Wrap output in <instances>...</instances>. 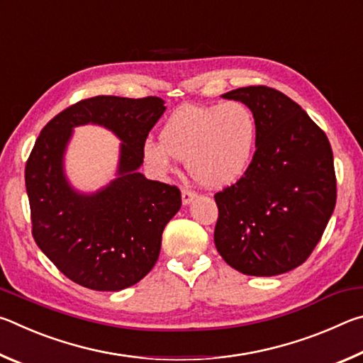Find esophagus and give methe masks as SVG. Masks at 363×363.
I'll list each match as a JSON object with an SVG mask.
<instances>
[{
  "mask_svg": "<svg viewBox=\"0 0 363 363\" xmlns=\"http://www.w3.org/2000/svg\"><path fill=\"white\" fill-rule=\"evenodd\" d=\"M195 192L194 190H190V189H182V203L184 205H189L190 201H192L194 199H195Z\"/></svg>",
  "mask_w": 363,
  "mask_h": 363,
  "instance_id": "esophagus-1",
  "label": "esophagus"
}]
</instances>
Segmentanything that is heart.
I'll list each match as a JSON object with an SVG mask.
<instances>
[{"mask_svg": "<svg viewBox=\"0 0 363 363\" xmlns=\"http://www.w3.org/2000/svg\"><path fill=\"white\" fill-rule=\"evenodd\" d=\"M256 134L255 115L242 102L186 106L164 123L160 143L144 144V158L160 173L173 169V158L182 160L201 186L223 187L247 171Z\"/></svg>", "mask_w": 363, "mask_h": 363, "instance_id": "heart-1", "label": "heart"}]
</instances>
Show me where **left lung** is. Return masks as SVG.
Segmentation results:
<instances>
[{"mask_svg":"<svg viewBox=\"0 0 363 363\" xmlns=\"http://www.w3.org/2000/svg\"><path fill=\"white\" fill-rule=\"evenodd\" d=\"M223 97L250 107L257 134L243 176L214 194V243L238 272L285 274L311 256L333 214V150L323 130L277 89L247 86Z\"/></svg>","mask_w":363,"mask_h":363,"instance_id":"left-lung-1","label":"left lung"}]
</instances>
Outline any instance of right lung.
I'll return each instance as SVG.
<instances>
[{"mask_svg":"<svg viewBox=\"0 0 363 363\" xmlns=\"http://www.w3.org/2000/svg\"><path fill=\"white\" fill-rule=\"evenodd\" d=\"M157 96H96L67 107L43 128L26 164L36 245L67 279L96 291H118L143 280L158 259L162 233L181 208V190L149 181L138 168L160 116ZM96 122L123 140L120 178L94 196L73 193L62 155L71 128Z\"/></svg>","mask_w":363,"mask_h":363,"instance_id":"obj_1","label":"right lung"}]
</instances>
